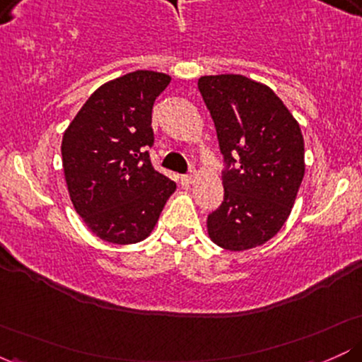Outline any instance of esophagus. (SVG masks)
Masks as SVG:
<instances>
[{
  "mask_svg": "<svg viewBox=\"0 0 362 362\" xmlns=\"http://www.w3.org/2000/svg\"><path fill=\"white\" fill-rule=\"evenodd\" d=\"M195 175H197V173H195L194 172V170H192V172H189V173H185V175H182L180 177V182H182V185H190V184H192V182L195 180Z\"/></svg>",
  "mask_w": 362,
  "mask_h": 362,
  "instance_id": "obj_1",
  "label": "esophagus"
}]
</instances>
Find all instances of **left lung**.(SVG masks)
<instances>
[{
    "mask_svg": "<svg viewBox=\"0 0 362 362\" xmlns=\"http://www.w3.org/2000/svg\"><path fill=\"white\" fill-rule=\"evenodd\" d=\"M197 85L224 163V197L207 216V233L231 252L259 247L286 223L305 175L300 124L269 86L242 74Z\"/></svg>",
    "mask_w": 362,
    "mask_h": 362,
    "instance_id": "left-lung-1",
    "label": "left lung"
}]
</instances>
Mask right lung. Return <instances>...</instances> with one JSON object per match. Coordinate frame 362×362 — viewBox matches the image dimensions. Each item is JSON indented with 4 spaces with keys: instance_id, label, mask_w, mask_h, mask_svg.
Segmentation results:
<instances>
[{
    "instance_id": "right-lung-1",
    "label": "right lung",
    "mask_w": 362,
    "mask_h": 362,
    "mask_svg": "<svg viewBox=\"0 0 362 362\" xmlns=\"http://www.w3.org/2000/svg\"><path fill=\"white\" fill-rule=\"evenodd\" d=\"M172 78L134 71L102 85L62 136L69 197L86 226L110 243H138L151 233L177 184L156 172L151 110Z\"/></svg>"
}]
</instances>
